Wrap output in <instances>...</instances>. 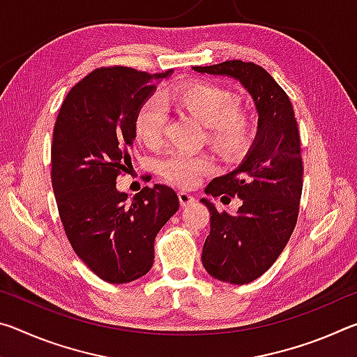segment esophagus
Returning a JSON list of instances; mask_svg holds the SVG:
<instances>
[{
  "label": "esophagus",
  "mask_w": 357,
  "mask_h": 357,
  "mask_svg": "<svg viewBox=\"0 0 357 357\" xmlns=\"http://www.w3.org/2000/svg\"><path fill=\"white\" fill-rule=\"evenodd\" d=\"M178 197H179V203H181V206H183V208H187V206H190V204L195 203V197L190 195L189 192L181 190V192L178 193Z\"/></svg>",
  "instance_id": "1"
}]
</instances>
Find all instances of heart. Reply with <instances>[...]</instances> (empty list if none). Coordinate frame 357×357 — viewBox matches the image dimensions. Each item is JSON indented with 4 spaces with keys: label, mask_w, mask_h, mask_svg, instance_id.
Here are the masks:
<instances>
[{
    "label": "heart",
    "mask_w": 357,
    "mask_h": 357,
    "mask_svg": "<svg viewBox=\"0 0 357 357\" xmlns=\"http://www.w3.org/2000/svg\"><path fill=\"white\" fill-rule=\"evenodd\" d=\"M165 99L206 126V142L223 155L243 154L255 137V123L249 114L238 110L236 96L215 84L200 82L185 84L174 89ZM167 119L164 102L157 98L144 100L134 121L138 140L149 148L159 146L165 137ZM214 168L215 164L209 155L181 151H170L157 162L160 176L167 183L184 189L197 185Z\"/></svg>",
    "instance_id": "obj_1"
}]
</instances>
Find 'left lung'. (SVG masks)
<instances>
[{
	"label": "left lung",
	"mask_w": 357,
	"mask_h": 357,
	"mask_svg": "<svg viewBox=\"0 0 357 357\" xmlns=\"http://www.w3.org/2000/svg\"><path fill=\"white\" fill-rule=\"evenodd\" d=\"M193 70L238 80L258 112L257 137L244 160L204 190L213 197H239L238 213H219L202 198L211 214L202 253L204 269L217 280L244 285L274 264L298 222L304 173L298 121L287 93L261 66L233 59Z\"/></svg>",
	"instance_id": "8db88e82"
}]
</instances>
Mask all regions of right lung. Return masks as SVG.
I'll use <instances>...</instances> for the list:
<instances>
[{"label":"right lung","mask_w":357,"mask_h":357,"mask_svg":"<svg viewBox=\"0 0 357 357\" xmlns=\"http://www.w3.org/2000/svg\"><path fill=\"white\" fill-rule=\"evenodd\" d=\"M162 74L100 68L78 82L59 108L52 143V185L72 249L108 283H129L153 268L154 239L179 208L172 187L129 195L116 178L132 167L138 108Z\"/></svg>","instance_id":"right-lung-1"}]
</instances>
